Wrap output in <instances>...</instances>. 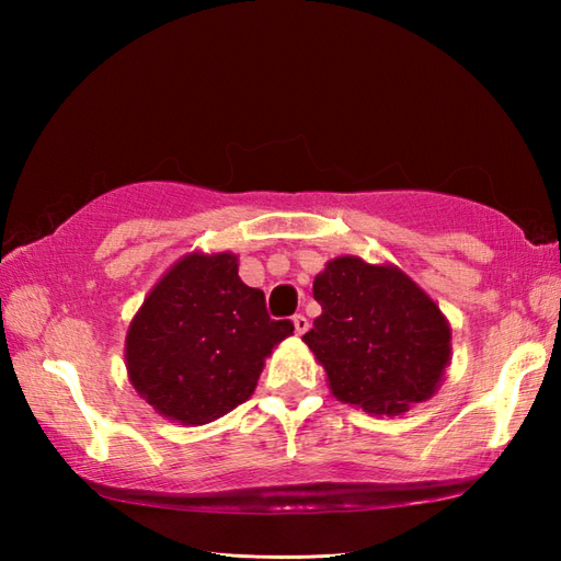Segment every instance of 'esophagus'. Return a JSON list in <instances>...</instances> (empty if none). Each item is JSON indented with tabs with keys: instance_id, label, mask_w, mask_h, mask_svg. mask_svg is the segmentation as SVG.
<instances>
[{
	"instance_id": "1",
	"label": "esophagus",
	"mask_w": 561,
	"mask_h": 561,
	"mask_svg": "<svg viewBox=\"0 0 561 561\" xmlns=\"http://www.w3.org/2000/svg\"><path fill=\"white\" fill-rule=\"evenodd\" d=\"M291 320H294V330H296V335H304V332L308 330V318H306V316H301V313H296Z\"/></svg>"
}]
</instances>
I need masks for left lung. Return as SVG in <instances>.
<instances>
[{"label":"left lung","instance_id":"1","mask_svg":"<svg viewBox=\"0 0 561 561\" xmlns=\"http://www.w3.org/2000/svg\"><path fill=\"white\" fill-rule=\"evenodd\" d=\"M313 299L323 313L304 342L332 396L388 416L434 396L450 364V328L408 274L342 255L316 277Z\"/></svg>","mask_w":561,"mask_h":561}]
</instances>
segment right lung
Returning <instances> with one entry per match:
<instances>
[{
  "instance_id": "1",
  "label": "right lung",
  "mask_w": 561,
  "mask_h": 561,
  "mask_svg": "<svg viewBox=\"0 0 561 561\" xmlns=\"http://www.w3.org/2000/svg\"><path fill=\"white\" fill-rule=\"evenodd\" d=\"M294 332L238 277L233 253H190L163 274L125 340L129 383L159 414L207 424L245 402L265 359Z\"/></svg>"
}]
</instances>
